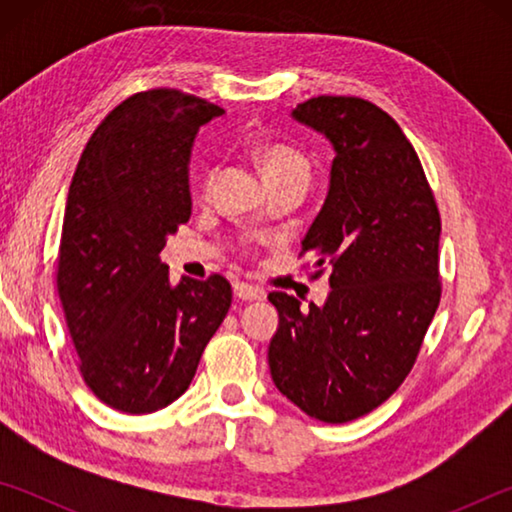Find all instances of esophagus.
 I'll list each match as a JSON object with an SVG mask.
<instances>
[{
    "mask_svg": "<svg viewBox=\"0 0 512 512\" xmlns=\"http://www.w3.org/2000/svg\"><path fill=\"white\" fill-rule=\"evenodd\" d=\"M235 296L239 300L250 302V300H262L266 293L259 289V287H253V284H248V282H237L235 284Z\"/></svg>",
    "mask_w": 512,
    "mask_h": 512,
    "instance_id": "esophagus-1",
    "label": "esophagus"
}]
</instances>
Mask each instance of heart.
Wrapping results in <instances>:
<instances>
[{
	"label": "heart",
	"mask_w": 512,
	"mask_h": 512,
	"mask_svg": "<svg viewBox=\"0 0 512 512\" xmlns=\"http://www.w3.org/2000/svg\"><path fill=\"white\" fill-rule=\"evenodd\" d=\"M253 155L259 167H262L268 183L287 178H309V160L296 146L284 142H257L253 146ZM216 169L207 167L201 178V192L210 194L214 185Z\"/></svg>",
	"instance_id": "b5f03b06"
}]
</instances>
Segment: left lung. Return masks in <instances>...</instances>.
<instances>
[{
    "mask_svg": "<svg viewBox=\"0 0 512 512\" xmlns=\"http://www.w3.org/2000/svg\"><path fill=\"white\" fill-rule=\"evenodd\" d=\"M334 146L329 192L302 253L329 266L323 307L273 291L268 345L277 391L309 418L343 424L384 404L409 375L440 302V212L397 121L359 97L293 110Z\"/></svg>",
    "mask_w": 512,
    "mask_h": 512,
    "instance_id": "1",
    "label": "left lung"
}]
</instances>
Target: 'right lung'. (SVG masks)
Wrapping results in <instances>:
<instances>
[{"instance_id":"obj_1","label":"right lung","mask_w":512,"mask_h":512,"mask_svg":"<svg viewBox=\"0 0 512 512\" xmlns=\"http://www.w3.org/2000/svg\"><path fill=\"white\" fill-rule=\"evenodd\" d=\"M221 108L155 88L110 112L85 144L69 185L56 287L79 370L121 413L178 400L232 302L223 275L169 282L160 250L192 216L189 155Z\"/></svg>"}]
</instances>
